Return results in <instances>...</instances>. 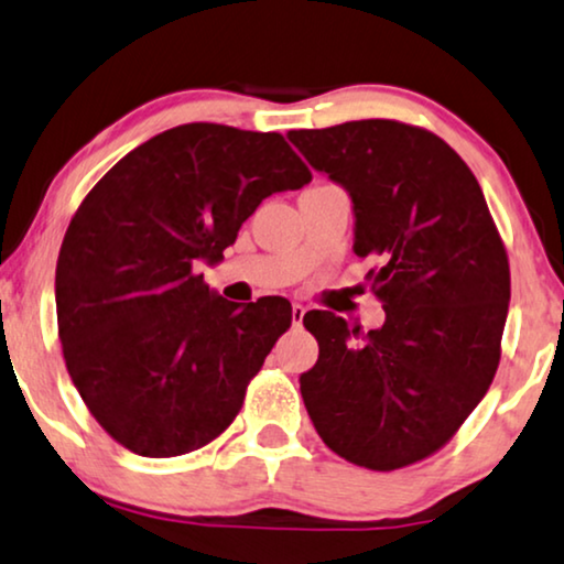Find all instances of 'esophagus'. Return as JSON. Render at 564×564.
I'll return each instance as SVG.
<instances>
[{
	"label": "esophagus",
	"instance_id": "obj_1",
	"mask_svg": "<svg viewBox=\"0 0 564 564\" xmlns=\"http://www.w3.org/2000/svg\"><path fill=\"white\" fill-rule=\"evenodd\" d=\"M304 314H306V310L302 304H294L291 306V322H294V327H299L304 322Z\"/></svg>",
	"mask_w": 564,
	"mask_h": 564
}]
</instances>
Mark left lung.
<instances>
[{
  "instance_id": "left-lung-1",
  "label": "left lung",
  "mask_w": 564,
  "mask_h": 564,
  "mask_svg": "<svg viewBox=\"0 0 564 564\" xmlns=\"http://www.w3.org/2000/svg\"><path fill=\"white\" fill-rule=\"evenodd\" d=\"M352 200V252L377 254L371 291L387 319L360 333L304 314L319 358L299 377L319 438L358 467L389 471L438 452L492 384L510 270L482 187L435 133L397 120L289 131Z\"/></svg>"
}]
</instances>
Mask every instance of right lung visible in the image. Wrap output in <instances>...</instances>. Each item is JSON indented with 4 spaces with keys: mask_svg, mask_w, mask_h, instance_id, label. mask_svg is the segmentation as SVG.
I'll return each instance as SVG.
<instances>
[{
    "mask_svg": "<svg viewBox=\"0 0 564 564\" xmlns=\"http://www.w3.org/2000/svg\"><path fill=\"white\" fill-rule=\"evenodd\" d=\"M310 180L281 133L185 123L82 200L56 262L58 337L79 397L120 446L167 459L237 417L291 304L227 302L195 265L219 262L268 195Z\"/></svg>",
    "mask_w": 564,
    "mask_h": 564,
    "instance_id": "right-lung-1",
    "label": "right lung"
}]
</instances>
